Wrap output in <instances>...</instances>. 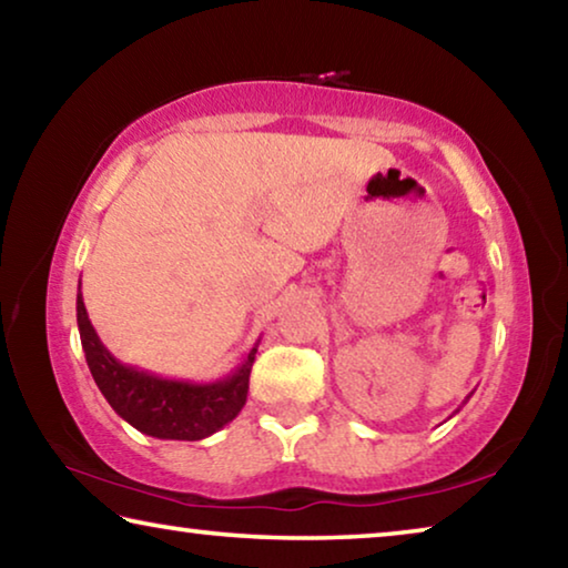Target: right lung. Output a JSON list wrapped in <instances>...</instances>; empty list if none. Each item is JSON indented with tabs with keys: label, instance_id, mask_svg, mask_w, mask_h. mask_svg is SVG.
I'll use <instances>...</instances> for the list:
<instances>
[{
	"label": "right lung",
	"instance_id": "add662e5",
	"mask_svg": "<svg viewBox=\"0 0 568 568\" xmlns=\"http://www.w3.org/2000/svg\"><path fill=\"white\" fill-rule=\"evenodd\" d=\"M75 308L80 344H83L85 362L98 389L115 414L143 435L196 443L222 429L245 407L257 344L252 346L245 362L220 382L192 384L164 379V376L141 372L136 366L121 364L103 346L88 318L83 293H78Z\"/></svg>",
	"mask_w": 568,
	"mask_h": 568
}]
</instances>
